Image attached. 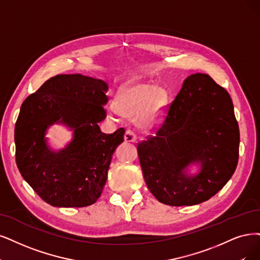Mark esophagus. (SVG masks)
Wrapping results in <instances>:
<instances>
[{
  "instance_id": "esophagus-1",
  "label": "esophagus",
  "mask_w": 260,
  "mask_h": 260,
  "mask_svg": "<svg viewBox=\"0 0 260 260\" xmlns=\"http://www.w3.org/2000/svg\"><path fill=\"white\" fill-rule=\"evenodd\" d=\"M137 139L135 133H134L133 131H127L126 133H125L124 135V140L126 142H135Z\"/></svg>"
}]
</instances>
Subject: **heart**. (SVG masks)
<instances>
[{"instance_id": "b5f03b06", "label": "heart", "mask_w": 260, "mask_h": 260, "mask_svg": "<svg viewBox=\"0 0 260 260\" xmlns=\"http://www.w3.org/2000/svg\"><path fill=\"white\" fill-rule=\"evenodd\" d=\"M167 103L165 91L153 83H132L122 86L114 100V107L124 117L132 118L138 113L140 125L157 122ZM108 115L114 117V111Z\"/></svg>"}]
</instances>
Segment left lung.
I'll use <instances>...</instances> for the list:
<instances>
[{
	"label": "left lung",
	"instance_id": "8db88e82",
	"mask_svg": "<svg viewBox=\"0 0 260 260\" xmlns=\"http://www.w3.org/2000/svg\"><path fill=\"white\" fill-rule=\"evenodd\" d=\"M240 133L228 92L209 75L184 80L154 136L138 143L148 188L159 203L194 206L229 181L239 158ZM198 165L195 175L188 171Z\"/></svg>",
	"mask_w": 260,
	"mask_h": 260
}]
</instances>
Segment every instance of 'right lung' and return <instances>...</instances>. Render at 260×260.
<instances>
[{"instance_id": "obj_1", "label": "right lung", "mask_w": 260, "mask_h": 260, "mask_svg": "<svg viewBox=\"0 0 260 260\" xmlns=\"http://www.w3.org/2000/svg\"><path fill=\"white\" fill-rule=\"evenodd\" d=\"M108 84L81 74L48 79L22 103L15 126L16 162L23 179L47 204L59 208L93 205L107 181L112 154L124 141V128L102 133ZM53 123L73 132L55 151L45 134Z\"/></svg>"}]
</instances>
